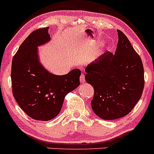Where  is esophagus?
<instances>
[{
    "instance_id": "esophagus-1",
    "label": "esophagus",
    "mask_w": 154,
    "mask_h": 154,
    "mask_svg": "<svg viewBox=\"0 0 154 154\" xmlns=\"http://www.w3.org/2000/svg\"><path fill=\"white\" fill-rule=\"evenodd\" d=\"M80 82H82V83H83V82H85V76H84V74H81L80 78Z\"/></svg>"
}]
</instances>
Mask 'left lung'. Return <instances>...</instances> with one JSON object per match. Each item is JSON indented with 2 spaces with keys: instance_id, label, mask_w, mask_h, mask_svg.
Segmentation results:
<instances>
[{
  "instance_id": "1",
  "label": "left lung",
  "mask_w": 154,
  "mask_h": 154,
  "mask_svg": "<svg viewBox=\"0 0 154 154\" xmlns=\"http://www.w3.org/2000/svg\"><path fill=\"white\" fill-rule=\"evenodd\" d=\"M117 31L115 54L106 52L85 69L86 82L94 88L91 107L104 120L118 119L129 114L144 88L141 58L124 33Z\"/></svg>"
}]
</instances>
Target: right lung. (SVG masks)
I'll list each match as a JSON object with an SVG mask.
<instances>
[{"label": "right lung", "mask_w": 154, "mask_h": 154, "mask_svg": "<svg viewBox=\"0 0 154 154\" xmlns=\"http://www.w3.org/2000/svg\"><path fill=\"white\" fill-rule=\"evenodd\" d=\"M49 28L34 30L25 38L11 63V85L15 100L33 119L50 121L60 112L66 95L80 85V69L65 75L47 70L40 62L38 47L48 43Z\"/></svg>", "instance_id": "1"}]
</instances>
